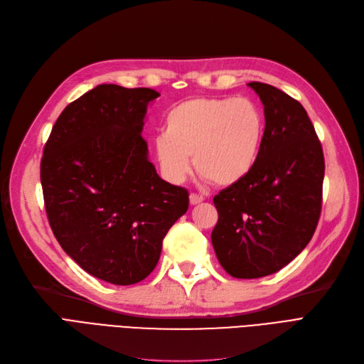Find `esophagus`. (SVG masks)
<instances>
[{
    "instance_id": "esophagus-1",
    "label": "esophagus",
    "mask_w": 364,
    "mask_h": 364,
    "mask_svg": "<svg viewBox=\"0 0 364 364\" xmlns=\"http://www.w3.org/2000/svg\"><path fill=\"white\" fill-rule=\"evenodd\" d=\"M189 200H191V204H192V205H198V204L203 203L204 198L200 196V195H196V193H191V196H189Z\"/></svg>"
}]
</instances>
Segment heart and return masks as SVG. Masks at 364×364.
Wrapping results in <instances>:
<instances>
[{"mask_svg": "<svg viewBox=\"0 0 364 364\" xmlns=\"http://www.w3.org/2000/svg\"><path fill=\"white\" fill-rule=\"evenodd\" d=\"M264 136V114L250 99L195 97L168 111L154 153L161 175L172 184L187 178L193 157L200 178L230 187L257 166Z\"/></svg>", "mask_w": 364, "mask_h": 364, "instance_id": "1", "label": "heart"}]
</instances>
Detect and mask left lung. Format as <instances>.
Instances as JSON below:
<instances>
[{"instance_id":"8db88e82","label":"left lung","mask_w":364,"mask_h":364,"mask_svg":"<svg viewBox=\"0 0 364 364\" xmlns=\"http://www.w3.org/2000/svg\"><path fill=\"white\" fill-rule=\"evenodd\" d=\"M264 105L265 136L257 166L214 196L211 243L237 279H258L288 265L311 241L321 214L324 154L300 102L279 88L247 84Z\"/></svg>"}]
</instances>
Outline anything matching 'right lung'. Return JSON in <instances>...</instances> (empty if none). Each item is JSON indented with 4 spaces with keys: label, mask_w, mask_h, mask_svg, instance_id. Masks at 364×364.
I'll return each instance as SVG.
<instances>
[{
    "label": "right lung",
    "mask_w": 364,
    "mask_h": 364,
    "mask_svg": "<svg viewBox=\"0 0 364 364\" xmlns=\"http://www.w3.org/2000/svg\"><path fill=\"white\" fill-rule=\"evenodd\" d=\"M151 88L102 84L58 117L45 145L40 180L52 232L82 270L133 285L159 262L169 228L189 193L159 177L142 138Z\"/></svg>",
    "instance_id": "add662e5"
}]
</instances>
